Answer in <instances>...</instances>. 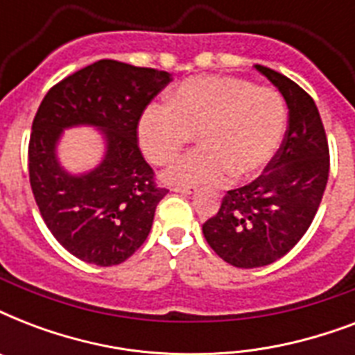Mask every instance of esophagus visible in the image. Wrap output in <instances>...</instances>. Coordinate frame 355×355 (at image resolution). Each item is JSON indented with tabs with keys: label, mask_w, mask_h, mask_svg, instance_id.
<instances>
[{
	"label": "esophagus",
	"mask_w": 355,
	"mask_h": 355,
	"mask_svg": "<svg viewBox=\"0 0 355 355\" xmlns=\"http://www.w3.org/2000/svg\"><path fill=\"white\" fill-rule=\"evenodd\" d=\"M175 193H182V195H193L195 188H182V186H177V188H173Z\"/></svg>",
	"instance_id": "esophagus-1"
}]
</instances>
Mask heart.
I'll return each mask as SVG.
<instances>
[{
  "label": "heart",
  "mask_w": 355,
  "mask_h": 355,
  "mask_svg": "<svg viewBox=\"0 0 355 355\" xmlns=\"http://www.w3.org/2000/svg\"><path fill=\"white\" fill-rule=\"evenodd\" d=\"M287 125L284 97L270 86L227 75H200L173 90L169 105L153 103L138 121L139 147L164 166L197 134L200 149L178 158L166 182L191 188L258 177L280 147Z\"/></svg>",
  "instance_id": "obj_1"
}]
</instances>
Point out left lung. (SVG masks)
<instances>
[{"label": "left lung", "mask_w": 355, "mask_h": 355, "mask_svg": "<svg viewBox=\"0 0 355 355\" xmlns=\"http://www.w3.org/2000/svg\"><path fill=\"white\" fill-rule=\"evenodd\" d=\"M280 90L289 125L280 149L256 180L223 197L221 208L202 225L206 241L239 269L269 265L308 232L330 175V150L317 105L297 83L256 64Z\"/></svg>", "instance_id": "1"}]
</instances>
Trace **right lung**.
I'll use <instances>...</instances> for the list:
<instances>
[{
    "label": "right lung",
    "instance_id": "add662e5",
    "mask_svg": "<svg viewBox=\"0 0 355 355\" xmlns=\"http://www.w3.org/2000/svg\"><path fill=\"white\" fill-rule=\"evenodd\" d=\"M171 73L97 60L47 92L33 121L29 180L42 219L60 245L86 263L110 267L147 239L156 206L167 193L138 147V121ZM90 124L107 150L92 172L71 175L60 166L64 128Z\"/></svg>",
    "mask_w": 355,
    "mask_h": 355
}]
</instances>
